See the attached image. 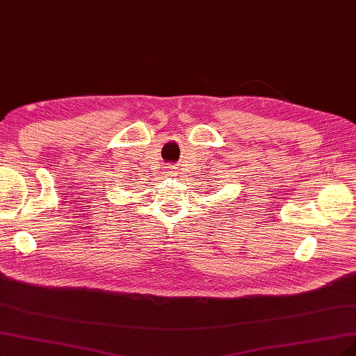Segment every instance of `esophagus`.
Instances as JSON below:
<instances>
[{
	"label": "esophagus",
	"mask_w": 356,
	"mask_h": 356,
	"mask_svg": "<svg viewBox=\"0 0 356 356\" xmlns=\"http://www.w3.org/2000/svg\"><path fill=\"white\" fill-rule=\"evenodd\" d=\"M167 168H168V171H167V173H170L171 176H175V175H177V173H176V171H177V170H176V168H177L176 165H171V164H170V165H168Z\"/></svg>",
	"instance_id": "obj_1"
}]
</instances>
